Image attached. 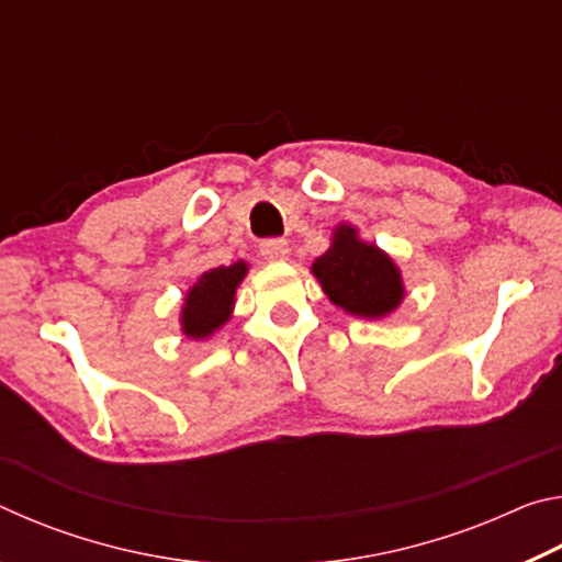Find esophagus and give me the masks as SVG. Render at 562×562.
Listing matches in <instances>:
<instances>
[{
    "instance_id": "esophagus-1",
    "label": "esophagus",
    "mask_w": 562,
    "mask_h": 562,
    "mask_svg": "<svg viewBox=\"0 0 562 562\" xmlns=\"http://www.w3.org/2000/svg\"><path fill=\"white\" fill-rule=\"evenodd\" d=\"M260 252L265 260H288L290 247L288 240H282V237H270V240L260 243Z\"/></svg>"
}]
</instances>
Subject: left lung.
<instances>
[{
	"instance_id": "obj_1",
	"label": "left lung",
	"mask_w": 562,
	"mask_h": 562,
	"mask_svg": "<svg viewBox=\"0 0 562 562\" xmlns=\"http://www.w3.org/2000/svg\"><path fill=\"white\" fill-rule=\"evenodd\" d=\"M327 297L349 315L379 319L404 300L402 272L376 245L359 240L357 227L341 223L329 250L312 262Z\"/></svg>"
}]
</instances>
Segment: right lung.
Wrapping results in <instances>:
<instances>
[{
  "label": "right lung",
  "mask_w": 562,
  "mask_h": 562,
  "mask_svg": "<svg viewBox=\"0 0 562 562\" xmlns=\"http://www.w3.org/2000/svg\"><path fill=\"white\" fill-rule=\"evenodd\" d=\"M247 274V262H233L231 268H215L203 272L193 288L188 290L180 327L190 339H205L221 329L233 315L235 290Z\"/></svg>",
  "instance_id": "add662e5"
}]
</instances>
